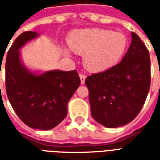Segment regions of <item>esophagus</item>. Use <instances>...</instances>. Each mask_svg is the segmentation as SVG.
<instances>
[{
  "mask_svg": "<svg viewBox=\"0 0 160 160\" xmlns=\"http://www.w3.org/2000/svg\"><path fill=\"white\" fill-rule=\"evenodd\" d=\"M86 74H84V73H80V82L81 84L85 83V80H86Z\"/></svg>",
  "mask_w": 160,
  "mask_h": 160,
  "instance_id": "34e87169",
  "label": "esophagus"
}]
</instances>
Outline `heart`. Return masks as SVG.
Instances as JSON below:
<instances>
[{"label":"heart","instance_id":"b5f03b06","mask_svg":"<svg viewBox=\"0 0 160 160\" xmlns=\"http://www.w3.org/2000/svg\"><path fill=\"white\" fill-rule=\"evenodd\" d=\"M70 49L85 55V66L93 72H101L116 65L127 48L122 33L99 28L78 30L68 38Z\"/></svg>","mask_w":160,"mask_h":160}]
</instances>
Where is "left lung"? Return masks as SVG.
<instances>
[{"label":"left lung","mask_w":160,"mask_h":160,"mask_svg":"<svg viewBox=\"0 0 160 160\" xmlns=\"http://www.w3.org/2000/svg\"><path fill=\"white\" fill-rule=\"evenodd\" d=\"M92 118L107 128L130 122L144 105L151 83L150 56L136 33L126 55L111 68L85 80Z\"/></svg>","instance_id":"obj_1"}]
</instances>
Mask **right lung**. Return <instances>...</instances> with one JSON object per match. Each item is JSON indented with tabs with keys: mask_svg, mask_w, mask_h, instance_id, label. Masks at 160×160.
I'll list each match as a JSON object with an SVG mask.
<instances>
[{
	"mask_svg": "<svg viewBox=\"0 0 160 160\" xmlns=\"http://www.w3.org/2000/svg\"><path fill=\"white\" fill-rule=\"evenodd\" d=\"M37 36L34 32L21 33L8 51L6 91L12 107L24 123L49 130L66 118L68 102L80 80L76 70H56L36 75L26 69L20 62L19 49Z\"/></svg>",
	"mask_w": 160,
	"mask_h": 160,
	"instance_id": "obj_1",
	"label": "right lung"
}]
</instances>
